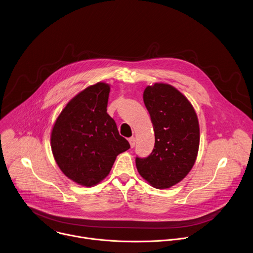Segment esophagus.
<instances>
[{"mask_svg":"<svg viewBox=\"0 0 253 253\" xmlns=\"http://www.w3.org/2000/svg\"><path fill=\"white\" fill-rule=\"evenodd\" d=\"M129 143H130V146H131V148H134V146H135V143H136V139H135L134 137L129 138Z\"/></svg>","mask_w":253,"mask_h":253,"instance_id":"esophagus-1","label":"esophagus"}]
</instances>
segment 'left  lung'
<instances>
[{
	"label": "left lung",
	"mask_w": 253,
	"mask_h": 253,
	"mask_svg": "<svg viewBox=\"0 0 253 253\" xmlns=\"http://www.w3.org/2000/svg\"><path fill=\"white\" fill-rule=\"evenodd\" d=\"M143 101L153 124L155 145L147 158H136V167L154 188H170L186 177L196 161L200 141L197 114L189 100L166 83L147 86Z\"/></svg>",
	"instance_id": "obj_1"
}]
</instances>
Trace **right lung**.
Returning <instances> with one entry per match:
<instances>
[{
    "mask_svg": "<svg viewBox=\"0 0 253 253\" xmlns=\"http://www.w3.org/2000/svg\"><path fill=\"white\" fill-rule=\"evenodd\" d=\"M110 85L98 82L72 98L56 119L51 148L61 171L91 187L110 173L116 157L130 148L107 113Z\"/></svg>",
    "mask_w": 253,
    "mask_h": 253,
    "instance_id": "right-lung-1",
    "label": "right lung"
}]
</instances>
